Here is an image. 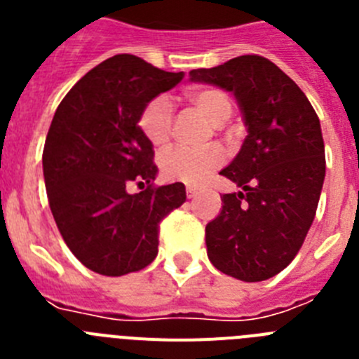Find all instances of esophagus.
<instances>
[{
	"instance_id": "esophagus-1",
	"label": "esophagus",
	"mask_w": 359,
	"mask_h": 359,
	"mask_svg": "<svg viewBox=\"0 0 359 359\" xmlns=\"http://www.w3.org/2000/svg\"><path fill=\"white\" fill-rule=\"evenodd\" d=\"M198 192H199V190L196 189V187H192V185L187 187V198H189V199L196 198V196H198Z\"/></svg>"
}]
</instances>
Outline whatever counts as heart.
I'll use <instances>...</instances> for the list:
<instances>
[{
  "mask_svg": "<svg viewBox=\"0 0 359 359\" xmlns=\"http://www.w3.org/2000/svg\"><path fill=\"white\" fill-rule=\"evenodd\" d=\"M189 102L207 116L214 126H221L231 115V100L223 90L217 88H196L190 90ZM174 107L167 97L152 98L145 104L138 118V128L149 144L161 147L172 135ZM224 163V152L219 147L190 149L177 145L161 154V170L165 177L183 183H201L215 169Z\"/></svg>",
  "mask_w": 359,
  "mask_h": 359,
  "instance_id": "heart-1",
  "label": "heart"
}]
</instances>
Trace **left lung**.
Instances as JSON below:
<instances>
[{
  "label": "left lung",
  "mask_w": 359,
  "mask_h": 359,
  "mask_svg": "<svg viewBox=\"0 0 359 359\" xmlns=\"http://www.w3.org/2000/svg\"><path fill=\"white\" fill-rule=\"evenodd\" d=\"M189 75L236 95L248 128L239 154L221 170L243 190L224 194L223 210L205 228L208 259L244 282L275 277L302 248L318 207L325 177L318 115L304 91L262 55Z\"/></svg>",
  "instance_id": "left-lung-1"
}]
</instances>
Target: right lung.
<instances>
[{
	"label": "right lung",
	"mask_w": 359,
	"mask_h": 359,
	"mask_svg": "<svg viewBox=\"0 0 359 359\" xmlns=\"http://www.w3.org/2000/svg\"><path fill=\"white\" fill-rule=\"evenodd\" d=\"M183 73L129 53L109 57L66 93L43 149L50 210L66 246L106 277L140 271L158 255L160 223L185 203V185L156 187L142 109ZM131 182L144 189L129 195Z\"/></svg>",
	"instance_id": "right-lung-1"
}]
</instances>
